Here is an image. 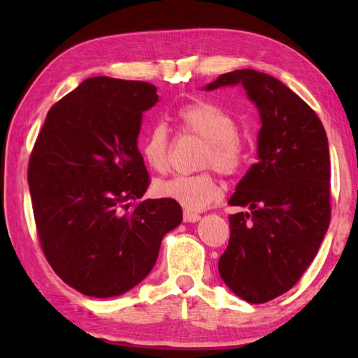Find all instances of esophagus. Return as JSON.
I'll return each mask as SVG.
<instances>
[{
	"instance_id": "1",
	"label": "esophagus",
	"mask_w": 358,
	"mask_h": 358,
	"mask_svg": "<svg viewBox=\"0 0 358 358\" xmlns=\"http://www.w3.org/2000/svg\"><path fill=\"white\" fill-rule=\"evenodd\" d=\"M199 220H201V215L192 213V211H185V213H183V221L185 222H196Z\"/></svg>"
}]
</instances>
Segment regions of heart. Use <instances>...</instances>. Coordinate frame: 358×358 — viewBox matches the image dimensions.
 Returning <instances> with one entry per match:
<instances>
[{
  "label": "heart",
  "instance_id": "obj_1",
  "mask_svg": "<svg viewBox=\"0 0 358 358\" xmlns=\"http://www.w3.org/2000/svg\"><path fill=\"white\" fill-rule=\"evenodd\" d=\"M181 131L207 141L202 167H215L222 175H235L245 164V145L238 134L237 118L226 108L207 99H196L175 112ZM145 164L156 173H166L171 166V136L164 124H155L141 142ZM157 197L169 199L187 210H203L220 201L222 186L213 173L177 175L155 186Z\"/></svg>",
  "mask_w": 358,
  "mask_h": 358
}]
</instances>
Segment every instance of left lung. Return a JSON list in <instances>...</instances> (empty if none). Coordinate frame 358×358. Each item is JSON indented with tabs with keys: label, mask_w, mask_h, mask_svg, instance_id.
I'll return each mask as SVG.
<instances>
[{
	"label": "left lung",
	"mask_w": 358,
	"mask_h": 358,
	"mask_svg": "<svg viewBox=\"0 0 358 358\" xmlns=\"http://www.w3.org/2000/svg\"><path fill=\"white\" fill-rule=\"evenodd\" d=\"M237 83L257 106L262 128L259 161L229 201L250 211L229 216L230 238L217 268L240 299L266 303L299 282L329 229V141L316 112L265 72H227L205 90Z\"/></svg>",
	"instance_id": "8db88e82"
}]
</instances>
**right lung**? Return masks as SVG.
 <instances>
[{"label":"right lung","mask_w":358,"mask_h":358,"mask_svg":"<svg viewBox=\"0 0 358 358\" xmlns=\"http://www.w3.org/2000/svg\"><path fill=\"white\" fill-rule=\"evenodd\" d=\"M157 99L147 82L87 78L52 106L36 138L28 183L41 248L83 295L106 299L137 286L162 237L183 220L177 202L138 201L150 177L137 137Z\"/></svg>","instance_id":"right-lung-1"}]
</instances>
